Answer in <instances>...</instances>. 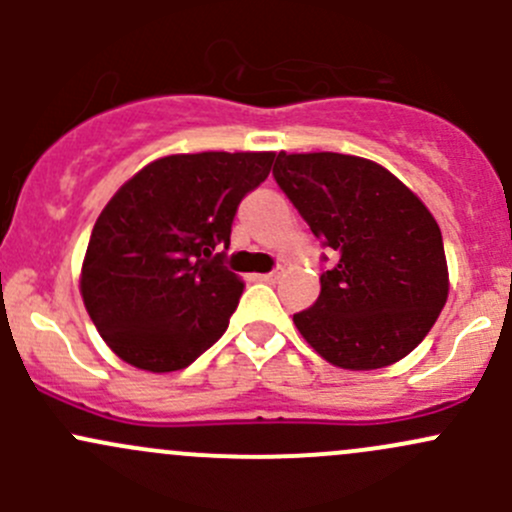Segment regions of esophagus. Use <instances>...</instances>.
<instances>
[{
  "mask_svg": "<svg viewBox=\"0 0 512 512\" xmlns=\"http://www.w3.org/2000/svg\"><path fill=\"white\" fill-rule=\"evenodd\" d=\"M262 282H275L277 277H280V270H272V272H265V275H257Z\"/></svg>",
  "mask_w": 512,
  "mask_h": 512,
  "instance_id": "1",
  "label": "esophagus"
}]
</instances>
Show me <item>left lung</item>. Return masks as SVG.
Here are the masks:
<instances>
[{
	"label": "left lung",
	"instance_id": "obj_1",
	"mask_svg": "<svg viewBox=\"0 0 512 512\" xmlns=\"http://www.w3.org/2000/svg\"><path fill=\"white\" fill-rule=\"evenodd\" d=\"M272 175L337 255L317 302L294 314L309 347L352 371L414 352L448 297L441 227L426 205L379 163L344 153L282 151Z\"/></svg>",
	"mask_w": 512,
	"mask_h": 512
}]
</instances>
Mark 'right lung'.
Returning <instances> with one entry per match:
<instances>
[{"label":"right lung","instance_id":"right-lung-1","mask_svg":"<svg viewBox=\"0 0 512 512\" xmlns=\"http://www.w3.org/2000/svg\"><path fill=\"white\" fill-rule=\"evenodd\" d=\"M275 153H180L138 170L98 215L81 297L103 342L138 369L193 364L225 334L242 280L223 265L237 205Z\"/></svg>","mask_w":512,"mask_h":512}]
</instances>
